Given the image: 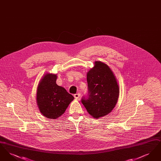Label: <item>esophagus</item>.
I'll list each match as a JSON object with an SVG mask.
<instances>
[{
  "label": "esophagus",
  "mask_w": 161,
  "mask_h": 161,
  "mask_svg": "<svg viewBox=\"0 0 161 161\" xmlns=\"http://www.w3.org/2000/svg\"><path fill=\"white\" fill-rule=\"evenodd\" d=\"M80 97V93H76V94L74 95V98L75 99H78Z\"/></svg>",
  "instance_id": "esophagus-1"
}]
</instances>
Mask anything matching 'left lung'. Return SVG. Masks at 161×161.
Returning a JSON list of instances; mask_svg holds the SVG:
<instances>
[{"label": "left lung", "mask_w": 161, "mask_h": 161, "mask_svg": "<svg viewBox=\"0 0 161 161\" xmlns=\"http://www.w3.org/2000/svg\"><path fill=\"white\" fill-rule=\"evenodd\" d=\"M88 91L81 103L92 117L98 118L111 112L119 97V86L107 64L96 61L87 74Z\"/></svg>", "instance_id": "obj_1"}]
</instances>
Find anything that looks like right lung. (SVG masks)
I'll list each match as a JSON object with an SVG mask.
<instances>
[{"mask_svg": "<svg viewBox=\"0 0 161 161\" xmlns=\"http://www.w3.org/2000/svg\"><path fill=\"white\" fill-rule=\"evenodd\" d=\"M57 75L46 74L38 84L37 102L42 114L57 119L63 114L74 97L56 84Z\"/></svg>", "mask_w": 161, "mask_h": 161, "instance_id": "1", "label": "right lung"}]
</instances>
